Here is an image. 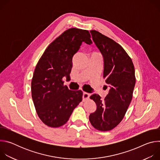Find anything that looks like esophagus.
I'll return each instance as SVG.
<instances>
[{
	"label": "esophagus",
	"instance_id": "1",
	"mask_svg": "<svg viewBox=\"0 0 160 160\" xmlns=\"http://www.w3.org/2000/svg\"><path fill=\"white\" fill-rule=\"evenodd\" d=\"M90 96V94L87 93V92H83V96H82L83 101H85L87 100L88 99H89Z\"/></svg>",
	"mask_w": 160,
	"mask_h": 160
}]
</instances>
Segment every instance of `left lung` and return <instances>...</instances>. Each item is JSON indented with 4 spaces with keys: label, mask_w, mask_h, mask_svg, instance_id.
<instances>
[{
    "label": "left lung",
    "mask_w": 160,
    "mask_h": 160,
    "mask_svg": "<svg viewBox=\"0 0 160 160\" xmlns=\"http://www.w3.org/2000/svg\"><path fill=\"white\" fill-rule=\"evenodd\" d=\"M90 33L103 56V77L110 89L103 101L98 94L90 97L97 109L90 114L89 120L97 130L109 131L122 122L132 99L135 84L134 66L119 43L96 30Z\"/></svg>",
    "instance_id": "1"
}]
</instances>
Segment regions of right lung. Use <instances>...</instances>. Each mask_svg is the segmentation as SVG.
I'll use <instances>...</instances> for the list:
<instances>
[{
	"label": "right lung",
	"mask_w": 160,
	"mask_h": 160,
	"mask_svg": "<svg viewBox=\"0 0 160 160\" xmlns=\"http://www.w3.org/2000/svg\"><path fill=\"white\" fill-rule=\"evenodd\" d=\"M90 38L88 30L68 29L49 44L38 60L31 83L32 97L45 125L53 128L64 125L82 101V91L69 90L62 78L69 79L74 54L82 42L92 43Z\"/></svg>",
	"instance_id": "obj_1"
}]
</instances>
